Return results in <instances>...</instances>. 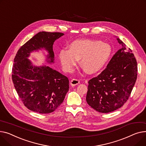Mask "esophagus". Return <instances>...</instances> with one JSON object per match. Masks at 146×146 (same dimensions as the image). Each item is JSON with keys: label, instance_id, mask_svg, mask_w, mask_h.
<instances>
[{"label": "esophagus", "instance_id": "esophagus-1", "mask_svg": "<svg viewBox=\"0 0 146 146\" xmlns=\"http://www.w3.org/2000/svg\"><path fill=\"white\" fill-rule=\"evenodd\" d=\"M79 84H80V80H76V79H72L70 82V84L72 85V86H75V85H78Z\"/></svg>", "mask_w": 146, "mask_h": 146}]
</instances>
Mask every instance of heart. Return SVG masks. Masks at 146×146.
<instances>
[{
	"label": "heart",
	"instance_id": "heart-1",
	"mask_svg": "<svg viewBox=\"0 0 146 146\" xmlns=\"http://www.w3.org/2000/svg\"><path fill=\"white\" fill-rule=\"evenodd\" d=\"M111 46L95 39H79L72 42L68 49H61L58 57L63 70L71 72L80 59V65L90 74L100 71L111 55Z\"/></svg>",
	"mask_w": 146,
	"mask_h": 146
}]
</instances>
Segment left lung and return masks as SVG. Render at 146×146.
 I'll list each match as a JSON object with an SVG mask.
<instances>
[{"instance_id": "obj_1", "label": "left lung", "mask_w": 146, "mask_h": 146, "mask_svg": "<svg viewBox=\"0 0 146 146\" xmlns=\"http://www.w3.org/2000/svg\"><path fill=\"white\" fill-rule=\"evenodd\" d=\"M122 48L110 60L106 70L88 81L86 101L98 112L108 113L121 108L129 98L137 76V64L132 50Z\"/></svg>"}]
</instances>
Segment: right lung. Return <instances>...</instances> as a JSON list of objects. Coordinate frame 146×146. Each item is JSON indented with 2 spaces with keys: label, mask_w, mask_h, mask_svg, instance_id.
<instances>
[{
  "label": "right lung",
  "mask_w": 146,
  "mask_h": 146,
  "mask_svg": "<svg viewBox=\"0 0 146 146\" xmlns=\"http://www.w3.org/2000/svg\"><path fill=\"white\" fill-rule=\"evenodd\" d=\"M64 35L40 32L21 47L14 59V87L25 106L34 112H53L62 103L69 90L66 76L48 66L34 65L28 59L32 52L44 49L48 52V63H54V42Z\"/></svg>",
  "instance_id": "obj_1"
}]
</instances>
